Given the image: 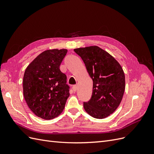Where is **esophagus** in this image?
Segmentation results:
<instances>
[{
    "label": "esophagus",
    "instance_id": "esophagus-1",
    "mask_svg": "<svg viewBox=\"0 0 154 154\" xmlns=\"http://www.w3.org/2000/svg\"><path fill=\"white\" fill-rule=\"evenodd\" d=\"M72 89H73L74 91H76L77 89H78V85H74V86L72 87Z\"/></svg>",
    "mask_w": 154,
    "mask_h": 154
}]
</instances>
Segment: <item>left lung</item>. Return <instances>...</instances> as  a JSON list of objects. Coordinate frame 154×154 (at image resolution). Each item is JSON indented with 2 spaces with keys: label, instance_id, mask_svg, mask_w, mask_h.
I'll return each mask as SVG.
<instances>
[{
  "label": "left lung",
  "instance_id": "obj_1",
  "mask_svg": "<svg viewBox=\"0 0 154 154\" xmlns=\"http://www.w3.org/2000/svg\"><path fill=\"white\" fill-rule=\"evenodd\" d=\"M82 58L93 81L91 100L83 107L92 117L103 119L117 109L125 88V77L120 64L112 56L97 46L74 49Z\"/></svg>",
  "mask_w": 154,
  "mask_h": 154
}]
</instances>
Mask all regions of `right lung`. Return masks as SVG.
Here are the masks:
<instances>
[{"label":"right lung","instance_id":"add662e5","mask_svg":"<svg viewBox=\"0 0 154 154\" xmlns=\"http://www.w3.org/2000/svg\"><path fill=\"white\" fill-rule=\"evenodd\" d=\"M67 49H49L40 54L26 68L23 93L29 108L36 116L51 119L62 112L69 96L67 76L60 66Z\"/></svg>","mask_w":154,"mask_h":154}]
</instances>
